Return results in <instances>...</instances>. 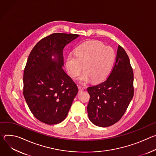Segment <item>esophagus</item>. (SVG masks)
Returning <instances> with one entry per match:
<instances>
[{
	"label": "esophagus",
	"mask_w": 156,
	"mask_h": 156,
	"mask_svg": "<svg viewBox=\"0 0 156 156\" xmlns=\"http://www.w3.org/2000/svg\"><path fill=\"white\" fill-rule=\"evenodd\" d=\"M78 88H79V92H82L84 89L85 88L83 87H81V86H78Z\"/></svg>",
	"instance_id": "1"
}]
</instances>
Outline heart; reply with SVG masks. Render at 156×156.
<instances>
[{
  "instance_id": "1",
  "label": "heart",
  "mask_w": 156,
  "mask_h": 156,
  "mask_svg": "<svg viewBox=\"0 0 156 156\" xmlns=\"http://www.w3.org/2000/svg\"><path fill=\"white\" fill-rule=\"evenodd\" d=\"M114 59V51L110 46H104L98 41H86L70 54L66 59V68L68 74L73 78L80 76L82 66L85 72L80 82L86 83L91 79L98 82L104 79L109 74Z\"/></svg>"
}]
</instances>
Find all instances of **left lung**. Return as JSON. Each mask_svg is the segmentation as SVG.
Masks as SVG:
<instances>
[{
    "mask_svg": "<svg viewBox=\"0 0 156 156\" xmlns=\"http://www.w3.org/2000/svg\"><path fill=\"white\" fill-rule=\"evenodd\" d=\"M133 80L129 57L119 45L116 61L108 77L87 88L90 95L87 113L93 124L108 127L122 118L134 95Z\"/></svg>",
    "mask_w": 156,
    "mask_h": 156,
    "instance_id": "1",
    "label": "left lung"
}]
</instances>
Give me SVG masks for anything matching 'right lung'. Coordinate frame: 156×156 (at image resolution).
<instances>
[{"label": "right lung", "instance_id": "obj_1", "mask_svg": "<svg viewBox=\"0 0 156 156\" xmlns=\"http://www.w3.org/2000/svg\"><path fill=\"white\" fill-rule=\"evenodd\" d=\"M79 36L51 34L38 42L28 56L23 73V95L34 116L47 125L62 122L78 92L77 85L62 69V51Z\"/></svg>", "mask_w": 156, "mask_h": 156}]
</instances>
